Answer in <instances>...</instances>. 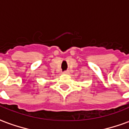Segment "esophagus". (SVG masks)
I'll use <instances>...</instances> for the list:
<instances>
[{
	"mask_svg": "<svg viewBox=\"0 0 129 129\" xmlns=\"http://www.w3.org/2000/svg\"><path fill=\"white\" fill-rule=\"evenodd\" d=\"M63 74H70V72H69V71H64V72H63Z\"/></svg>",
	"mask_w": 129,
	"mask_h": 129,
	"instance_id": "esophagus-1",
	"label": "esophagus"
}]
</instances>
